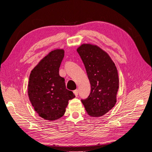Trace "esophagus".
I'll use <instances>...</instances> for the list:
<instances>
[{"instance_id":"obj_1","label":"esophagus","mask_w":152,"mask_h":152,"mask_svg":"<svg viewBox=\"0 0 152 152\" xmlns=\"http://www.w3.org/2000/svg\"><path fill=\"white\" fill-rule=\"evenodd\" d=\"M73 93H74V94H75L76 97H77V96H78V94H79V91H78V89H76V90H75V91H73Z\"/></svg>"}]
</instances>
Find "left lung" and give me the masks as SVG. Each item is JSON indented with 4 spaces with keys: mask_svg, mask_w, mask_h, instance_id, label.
I'll return each instance as SVG.
<instances>
[{
    "mask_svg": "<svg viewBox=\"0 0 152 152\" xmlns=\"http://www.w3.org/2000/svg\"><path fill=\"white\" fill-rule=\"evenodd\" d=\"M83 61L91 84V93L81 99L87 113L101 117L112 109L117 102L118 76L109 55L96 45L83 44L77 49Z\"/></svg>",
    "mask_w": 152,
    "mask_h": 152,
    "instance_id": "8db88e82",
    "label": "left lung"
}]
</instances>
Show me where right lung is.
<instances>
[{"label": "right lung", "instance_id": "obj_1", "mask_svg": "<svg viewBox=\"0 0 152 152\" xmlns=\"http://www.w3.org/2000/svg\"><path fill=\"white\" fill-rule=\"evenodd\" d=\"M65 55L63 49H55L41 59L31 70L28 86L30 102L39 115L53 121L65 114L68 101L75 97L66 89L65 79L59 68Z\"/></svg>", "mask_w": 152, "mask_h": 152}]
</instances>
